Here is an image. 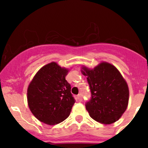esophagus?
Wrapping results in <instances>:
<instances>
[{
  "instance_id": "esophagus-1",
  "label": "esophagus",
  "mask_w": 148,
  "mask_h": 148,
  "mask_svg": "<svg viewBox=\"0 0 148 148\" xmlns=\"http://www.w3.org/2000/svg\"><path fill=\"white\" fill-rule=\"evenodd\" d=\"M77 98H78V99H79V101H82V100H83V96H82V94H79V95H78Z\"/></svg>"
}]
</instances>
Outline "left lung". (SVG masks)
Returning a JSON list of instances; mask_svg holds the SVG:
<instances>
[{"label": "left lung", "instance_id": "1", "mask_svg": "<svg viewBox=\"0 0 148 148\" xmlns=\"http://www.w3.org/2000/svg\"><path fill=\"white\" fill-rule=\"evenodd\" d=\"M82 69L91 92L90 99L86 103L90 116L106 125L116 122L126 111L130 95L123 76L108 62H101L93 69L86 67Z\"/></svg>", "mask_w": 148, "mask_h": 148}]
</instances>
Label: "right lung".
<instances>
[{
  "label": "right lung",
  "instance_id": "right-lung-1",
  "mask_svg": "<svg viewBox=\"0 0 148 148\" xmlns=\"http://www.w3.org/2000/svg\"><path fill=\"white\" fill-rule=\"evenodd\" d=\"M68 69L53 62L42 67L30 82L27 99L30 110L37 119L56 125L68 118L75 99L65 79Z\"/></svg>",
  "mask_w": 148,
  "mask_h": 148
}]
</instances>
